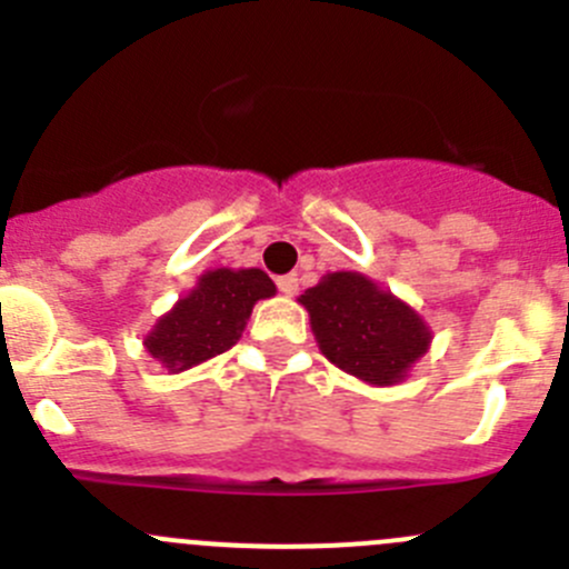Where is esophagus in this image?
<instances>
[{"instance_id":"esophagus-1","label":"esophagus","mask_w":569,"mask_h":569,"mask_svg":"<svg viewBox=\"0 0 569 569\" xmlns=\"http://www.w3.org/2000/svg\"><path fill=\"white\" fill-rule=\"evenodd\" d=\"M278 289L283 291L286 297H295L297 295V274H283V278H278Z\"/></svg>"}]
</instances>
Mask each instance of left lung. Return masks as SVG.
Segmentation results:
<instances>
[{
    "label": "left lung",
    "instance_id": "8db88e82",
    "mask_svg": "<svg viewBox=\"0 0 569 569\" xmlns=\"http://www.w3.org/2000/svg\"><path fill=\"white\" fill-rule=\"evenodd\" d=\"M300 306L321 355L369 386L401 382L432 343L416 308L360 272H327L300 295Z\"/></svg>",
    "mask_w": 569,
    "mask_h": 569
}]
</instances>
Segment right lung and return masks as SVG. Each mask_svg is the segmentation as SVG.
<instances>
[{"label": "right lung", "instance_id": "obj_1", "mask_svg": "<svg viewBox=\"0 0 569 569\" xmlns=\"http://www.w3.org/2000/svg\"><path fill=\"white\" fill-rule=\"evenodd\" d=\"M274 291L263 269H206L198 283L157 319L142 347L170 375H181L228 352L242 338L252 306L274 297Z\"/></svg>", "mask_w": 569, "mask_h": 569}]
</instances>
